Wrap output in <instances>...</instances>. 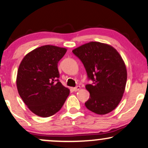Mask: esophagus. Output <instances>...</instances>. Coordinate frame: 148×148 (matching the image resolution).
Masks as SVG:
<instances>
[{
	"label": "esophagus",
	"mask_w": 148,
	"mask_h": 148,
	"mask_svg": "<svg viewBox=\"0 0 148 148\" xmlns=\"http://www.w3.org/2000/svg\"><path fill=\"white\" fill-rule=\"evenodd\" d=\"M80 88H81V87H80L79 86H77L73 88V91H77V90H79Z\"/></svg>",
	"instance_id": "esophagus-1"
}]
</instances>
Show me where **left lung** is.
<instances>
[{
	"label": "left lung",
	"mask_w": 148,
	"mask_h": 148,
	"mask_svg": "<svg viewBox=\"0 0 148 148\" xmlns=\"http://www.w3.org/2000/svg\"><path fill=\"white\" fill-rule=\"evenodd\" d=\"M84 66L88 79L90 98L85 103L89 110L106 114L121 101L127 81L125 63L117 51L107 44L90 42L73 50Z\"/></svg>",
	"instance_id": "obj_1"
}]
</instances>
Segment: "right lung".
Wrapping results in <instances>:
<instances>
[{
	"instance_id": "right-lung-1",
	"label": "right lung",
	"mask_w": 148,
	"mask_h": 148,
	"mask_svg": "<svg viewBox=\"0 0 148 148\" xmlns=\"http://www.w3.org/2000/svg\"><path fill=\"white\" fill-rule=\"evenodd\" d=\"M66 49L45 45L27 53L20 64L16 86L20 96L29 109L42 117L58 112L68 97L69 88L58 78V62Z\"/></svg>"
}]
</instances>
